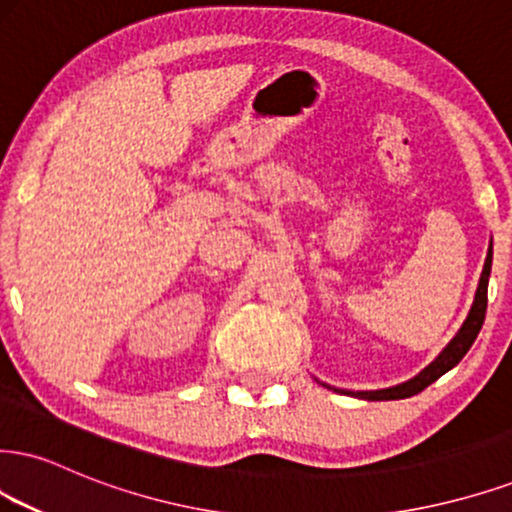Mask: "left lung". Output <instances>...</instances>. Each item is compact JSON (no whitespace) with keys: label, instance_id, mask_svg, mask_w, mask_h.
<instances>
[{"label":"left lung","instance_id":"1","mask_svg":"<svg viewBox=\"0 0 512 512\" xmlns=\"http://www.w3.org/2000/svg\"><path fill=\"white\" fill-rule=\"evenodd\" d=\"M491 258H494V246L489 244V251H487V258H484V268H482V275H479V285H477V292H475V301H472L470 311H468V318L463 320V325H460V330L453 334V339L449 344L441 349V353L430 365H425L418 375L410 377V380L401 382V384H394V387H387V389H365V391H353V389H339V387H330V384L320 382L318 377H315V382H320L323 387L327 389H334L337 394H344V396H356V399H363V401H396V399H408V396L418 394L425 387H430L432 382H437L444 372H449L451 368H456L460 363V358L465 356V353L470 351V346L475 344L479 330H482L484 325V315H487V287H489V275H491Z\"/></svg>","mask_w":512,"mask_h":512}]
</instances>
